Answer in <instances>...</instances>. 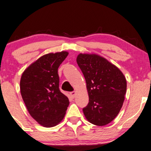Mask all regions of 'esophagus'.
Instances as JSON below:
<instances>
[{
    "instance_id": "esophagus-1",
    "label": "esophagus",
    "mask_w": 151,
    "mask_h": 151,
    "mask_svg": "<svg viewBox=\"0 0 151 151\" xmlns=\"http://www.w3.org/2000/svg\"><path fill=\"white\" fill-rule=\"evenodd\" d=\"M76 91H73V92H70V94L71 95V96H73V97H75V95H76Z\"/></svg>"
}]
</instances>
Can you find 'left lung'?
<instances>
[{
    "label": "left lung",
    "mask_w": 151,
    "mask_h": 151,
    "mask_svg": "<svg viewBox=\"0 0 151 151\" xmlns=\"http://www.w3.org/2000/svg\"><path fill=\"white\" fill-rule=\"evenodd\" d=\"M76 63L85 76L89 102L83 109L91 123L104 126L116 118L123 104L127 80L118 67L96 54L80 53Z\"/></svg>",
    "instance_id": "1"
}]
</instances>
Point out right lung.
Returning a JSON list of instances; mask_svg holds the SVG:
<instances>
[{
    "mask_svg": "<svg viewBox=\"0 0 151 151\" xmlns=\"http://www.w3.org/2000/svg\"><path fill=\"white\" fill-rule=\"evenodd\" d=\"M68 55L61 51L42 56L24 70L20 78V93L28 111L45 127L59 124L69 104L68 97L59 90L58 75Z\"/></svg>",
    "mask_w": 151,
    "mask_h": 151,
    "instance_id": "obj_1",
    "label": "right lung"
}]
</instances>
